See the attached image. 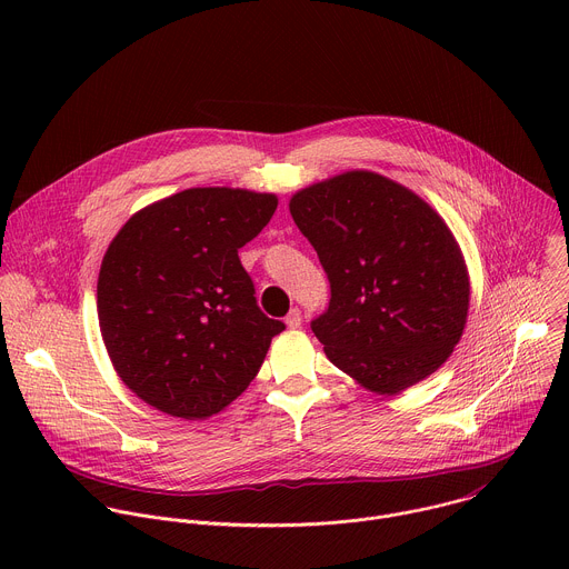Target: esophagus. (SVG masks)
I'll use <instances>...</instances> for the list:
<instances>
[{
	"mask_svg": "<svg viewBox=\"0 0 569 569\" xmlns=\"http://www.w3.org/2000/svg\"><path fill=\"white\" fill-rule=\"evenodd\" d=\"M286 327H288V329H299V327H301V310H299V308H292V310L286 315Z\"/></svg>",
	"mask_w": 569,
	"mask_h": 569,
	"instance_id": "esophagus-1",
	"label": "esophagus"
}]
</instances>
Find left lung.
<instances>
[{
	"label": "left lung",
	"instance_id": "left-lung-1",
	"mask_svg": "<svg viewBox=\"0 0 569 569\" xmlns=\"http://www.w3.org/2000/svg\"><path fill=\"white\" fill-rule=\"evenodd\" d=\"M288 207L331 281L329 310L312 321L327 358L382 396L432 376L470 306L446 220L412 189L362 169L299 189Z\"/></svg>",
	"mask_w": 569,
	"mask_h": 569
}]
</instances>
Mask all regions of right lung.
I'll return each mask as SVG.
<instances>
[{
    "label": "right lung",
    "mask_w": 569,
    "mask_h": 569,
    "mask_svg": "<svg viewBox=\"0 0 569 569\" xmlns=\"http://www.w3.org/2000/svg\"><path fill=\"white\" fill-rule=\"evenodd\" d=\"M277 204L274 193L196 187L139 209L112 238L97 283L101 338L150 408L202 421L259 373L286 327L257 306L238 250Z\"/></svg>",
    "instance_id": "add662e5"
}]
</instances>
